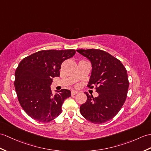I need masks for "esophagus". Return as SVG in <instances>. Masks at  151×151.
<instances>
[{"label":"esophagus","mask_w":151,"mask_h":151,"mask_svg":"<svg viewBox=\"0 0 151 151\" xmlns=\"http://www.w3.org/2000/svg\"><path fill=\"white\" fill-rule=\"evenodd\" d=\"M77 93H78V92L76 91H75V90H73L72 91H71V94H72V95H75V94H77Z\"/></svg>","instance_id":"1"}]
</instances>
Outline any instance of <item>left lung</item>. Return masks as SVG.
<instances>
[{"label": "left lung", "mask_w": 151, "mask_h": 151, "mask_svg": "<svg viewBox=\"0 0 151 151\" xmlns=\"http://www.w3.org/2000/svg\"><path fill=\"white\" fill-rule=\"evenodd\" d=\"M76 51L91 62L92 71L87 86L93 88L92 84L95 85L99 93L94 98L85 92L87 101L80 106V113L90 122L103 124L114 118L125 102L129 88L127 70L118 59L104 51Z\"/></svg>", "instance_id": "8db88e82"}]
</instances>
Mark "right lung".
Masks as SVG:
<instances>
[{
	"label": "right lung",
	"mask_w": 151,
	"mask_h": 151,
	"mask_svg": "<svg viewBox=\"0 0 151 151\" xmlns=\"http://www.w3.org/2000/svg\"><path fill=\"white\" fill-rule=\"evenodd\" d=\"M75 50H42L24 58L17 67L15 88L21 107L34 120L49 122L62 112L64 101L71 96L63 89L52 94V80L60 76L62 63L73 57Z\"/></svg>",
	"instance_id": "obj_1"
}]
</instances>
